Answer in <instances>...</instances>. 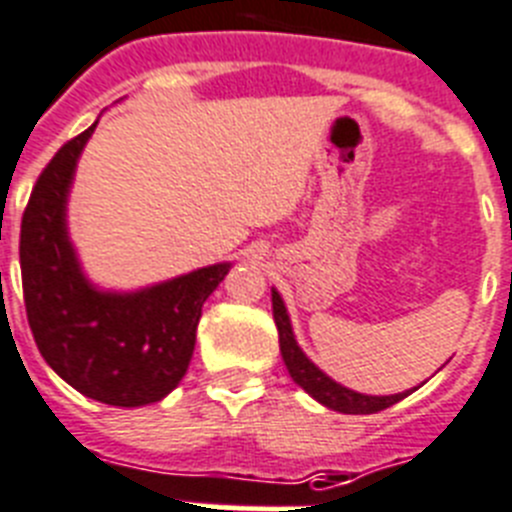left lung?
<instances>
[{"instance_id": "8db88e82", "label": "left lung", "mask_w": 512, "mask_h": 512, "mask_svg": "<svg viewBox=\"0 0 512 512\" xmlns=\"http://www.w3.org/2000/svg\"><path fill=\"white\" fill-rule=\"evenodd\" d=\"M272 310L274 323H277L279 331V352H282V360H285L287 365V373H290L292 381L298 383L308 396H313L318 404L329 406V409L342 414H375L388 409V406H393L396 401H401L412 391H417V388H412V391L391 393V396H370V393L352 391V388L336 383L334 378H329V375L323 373L316 362L310 360L303 349H300L298 339H295V331H292V321L290 313H287L285 300H282V295H279L274 287Z\"/></svg>"}]
</instances>
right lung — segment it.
Masks as SVG:
<instances>
[{
	"instance_id": "right-lung-1",
	"label": "right lung",
	"mask_w": 512,
	"mask_h": 512,
	"mask_svg": "<svg viewBox=\"0 0 512 512\" xmlns=\"http://www.w3.org/2000/svg\"><path fill=\"white\" fill-rule=\"evenodd\" d=\"M95 121L54 155L23 214L20 269L28 323L48 368L87 399L147 406L165 399L189 370L202 305L230 261L137 290H108L82 269L69 235L74 173Z\"/></svg>"
}]
</instances>
